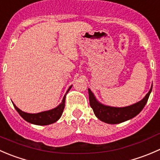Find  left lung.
Masks as SVG:
<instances>
[{
    "mask_svg": "<svg viewBox=\"0 0 160 160\" xmlns=\"http://www.w3.org/2000/svg\"><path fill=\"white\" fill-rule=\"evenodd\" d=\"M152 85L149 92L142 100L133 105L126 107H112L102 105L96 100L93 93L88 88L90 107L92 108L95 115L100 121L107 124H119V123H122L128 120L132 119L142 111L148 101L149 95L152 92Z\"/></svg>",
    "mask_w": 160,
    "mask_h": 160,
    "instance_id": "8db88e82",
    "label": "left lung"
}]
</instances>
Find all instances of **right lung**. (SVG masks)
Returning <instances> with one entry per match:
<instances>
[{
	"label": "right lung",
	"instance_id": "obj_1",
	"mask_svg": "<svg viewBox=\"0 0 160 160\" xmlns=\"http://www.w3.org/2000/svg\"><path fill=\"white\" fill-rule=\"evenodd\" d=\"M72 86L69 87L68 89L67 92L64 95L63 100L61 103L60 104L58 107L56 108L53 109V110H48V111L41 112V113H28L26 112L22 111L21 110L18 108L15 104L13 103L14 107H15V110L18 111L20 116L25 120V121H28V122L31 123V124H36V125H48V124H53V123L56 122L57 121L60 119V118L62 115L63 111H64V106H65V97L67 93L68 92L69 90L71 89Z\"/></svg>",
	"mask_w": 160,
	"mask_h": 160
}]
</instances>
